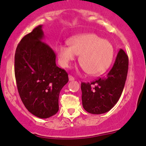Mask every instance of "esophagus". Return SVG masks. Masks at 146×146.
Here are the masks:
<instances>
[{"instance_id": "1", "label": "esophagus", "mask_w": 146, "mask_h": 146, "mask_svg": "<svg viewBox=\"0 0 146 146\" xmlns=\"http://www.w3.org/2000/svg\"><path fill=\"white\" fill-rule=\"evenodd\" d=\"M68 78H69V81H74V79H75V78H73V76H70V75H69V76H68Z\"/></svg>"}]
</instances>
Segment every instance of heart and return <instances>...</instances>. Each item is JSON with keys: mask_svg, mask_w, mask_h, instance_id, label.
Here are the masks:
<instances>
[{"mask_svg": "<svg viewBox=\"0 0 146 146\" xmlns=\"http://www.w3.org/2000/svg\"><path fill=\"white\" fill-rule=\"evenodd\" d=\"M68 44L70 47L59 45L56 48L60 65L64 68L69 66L76 55H80V64L89 75L102 74L111 65L113 48L108 40L95 34H82L69 39Z\"/></svg>", "mask_w": 146, "mask_h": 146, "instance_id": "obj_1", "label": "heart"}]
</instances>
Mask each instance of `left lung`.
I'll use <instances>...</instances> for the list:
<instances>
[{
	"label": "left lung",
	"mask_w": 146,
	"mask_h": 146,
	"mask_svg": "<svg viewBox=\"0 0 146 146\" xmlns=\"http://www.w3.org/2000/svg\"><path fill=\"white\" fill-rule=\"evenodd\" d=\"M128 65V56L120 49L112 68L104 78L81 83L82 105L88 113H105L117 103L125 84Z\"/></svg>",
	"instance_id": "1"
}]
</instances>
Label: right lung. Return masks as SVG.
Listing matches in <instances>:
<instances>
[{"instance_id": "right-lung-1", "label": "right lung", "mask_w": 146, "mask_h": 146, "mask_svg": "<svg viewBox=\"0 0 146 146\" xmlns=\"http://www.w3.org/2000/svg\"><path fill=\"white\" fill-rule=\"evenodd\" d=\"M42 25L22 38L16 49L14 73L18 92L27 111L47 119L59 111V95L68 75L56 65V55L43 41Z\"/></svg>"}]
</instances>
